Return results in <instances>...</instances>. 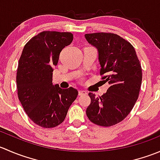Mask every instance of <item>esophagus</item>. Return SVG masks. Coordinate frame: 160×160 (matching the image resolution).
Instances as JSON below:
<instances>
[{
  "label": "esophagus",
  "instance_id": "obj_1",
  "mask_svg": "<svg viewBox=\"0 0 160 160\" xmlns=\"http://www.w3.org/2000/svg\"><path fill=\"white\" fill-rule=\"evenodd\" d=\"M78 93H79V95H80V96H81V95H85V94H87V91H85V90H79V92H78Z\"/></svg>",
  "mask_w": 160,
  "mask_h": 160
}]
</instances>
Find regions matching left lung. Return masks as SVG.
Masks as SVG:
<instances>
[{
	"label": "left lung",
	"instance_id": "left-lung-1",
	"mask_svg": "<svg viewBox=\"0 0 160 160\" xmlns=\"http://www.w3.org/2000/svg\"><path fill=\"white\" fill-rule=\"evenodd\" d=\"M88 42L98 50L100 75L110 85L102 96L89 93L86 114L95 125L110 127L123 121L133 108L141 88V63L133 46L117 34H85Z\"/></svg>",
	"mask_w": 160,
	"mask_h": 160
}]
</instances>
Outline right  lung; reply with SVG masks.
Listing matches in <instances>:
<instances>
[{"instance_id": "right-lung-1", "label": "right lung", "mask_w": 160, "mask_h": 160, "mask_svg": "<svg viewBox=\"0 0 160 160\" xmlns=\"http://www.w3.org/2000/svg\"><path fill=\"white\" fill-rule=\"evenodd\" d=\"M70 32L44 31L24 47L17 70L18 97L28 118L42 128H54L65 119L78 95L75 88L62 89L52 83V67L59 53L71 44Z\"/></svg>"}]
</instances>
